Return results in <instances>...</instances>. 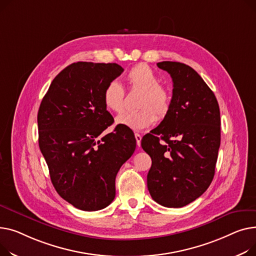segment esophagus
Listing matches in <instances>:
<instances>
[{
    "mask_svg": "<svg viewBox=\"0 0 256 256\" xmlns=\"http://www.w3.org/2000/svg\"><path fill=\"white\" fill-rule=\"evenodd\" d=\"M134 136H135V140H136V144L140 146V142H142V135L140 133H135Z\"/></svg>",
    "mask_w": 256,
    "mask_h": 256,
    "instance_id": "34e87169",
    "label": "esophagus"
}]
</instances>
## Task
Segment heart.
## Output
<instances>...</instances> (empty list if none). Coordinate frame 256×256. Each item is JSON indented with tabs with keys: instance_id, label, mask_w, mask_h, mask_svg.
I'll return each mask as SVG.
<instances>
[{
	"instance_id": "heart-1",
	"label": "heart",
	"mask_w": 256,
	"mask_h": 256,
	"mask_svg": "<svg viewBox=\"0 0 256 256\" xmlns=\"http://www.w3.org/2000/svg\"><path fill=\"white\" fill-rule=\"evenodd\" d=\"M126 78L132 88L142 90L138 102L140 110L118 116L116 124L138 131L152 126L157 118L163 120L168 114L172 106L170 93L159 84V78L151 67L146 64L135 65L129 70ZM102 99L108 110L116 114L124 110L125 91L118 82H108L103 90Z\"/></svg>"
}]
</instances>
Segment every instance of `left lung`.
<instances>
[{"label": "left lung", "instance_id": "obj_1", "mask_svg": "<svg viewBox=\"0 0 256 256\" xmlns=\"http://www.w3.org/2000/svg\"><path fill=\"white\" fill-rule=\"evenodd\" d=\"M157 66L170 74L174 88L168 114L142 140L152 159L146 184L159 204L182 208L198 198L213 181L220 110L212 90L193 68L170 61Z\"/></svg>", "mask_w": 256, "mask_h": 256}]
</instances>
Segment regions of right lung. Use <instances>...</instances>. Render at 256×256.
Masks as SVG:
<instances>
[{"instance_id": "obj_1", "label": "right lung", "mask_w": 256, "mask_h": 256, "mask_svg": "<svg viewBox=\"0 0 256 256\" xmlns=\"http://www.w3.org/2000/svg\"><path fill=\"white\" fill-rule=\"evenodd\" d=\"M116 63L78 62L52 82L38 110L39 148L60 196L82 211L106 208L116 196V176L136 146L133 132L114 123L102 94L122 74Z\"/></svg>"}]
</instances>
